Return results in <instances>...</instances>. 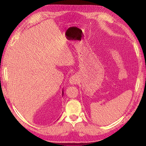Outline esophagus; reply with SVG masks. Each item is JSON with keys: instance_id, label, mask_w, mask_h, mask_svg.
I'll list each match as a JSON object with an SVG mask.
<instances>
[{"instance_id": "obj_1", "label": "esophagus", "mask_w": 146, "mask_h": 146, "mask_svg": "<svg viewBox=\"0 0 146 146\" xmlns=\"http://www.w3.org/2000/svg\"><path fill=\"white\" fill-rule=\"evenodd\" d=\"M78 76L76 75H74L73 76H71L70 78L69 82H70V84L74 85V84H76L78 82Z\"/></svg>"}]
</instances>
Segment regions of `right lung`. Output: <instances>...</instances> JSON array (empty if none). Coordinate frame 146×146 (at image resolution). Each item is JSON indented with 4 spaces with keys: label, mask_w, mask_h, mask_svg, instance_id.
<instances>
[{
    "label": "right lung",
    "mask_w": 146,
    "mask_h": 146,
    "mask_svg": "<svg viewBox=\"0 0 146 146\" xmlns=\"http://www.w3.org/2000/svg\"><path fill=\"white\" fill-rule=\"evenodd\" d=\"M64 95V91H62V95Z\"/></svg>",
    "instance_id": "add662e5"
}]
</instances>
